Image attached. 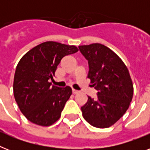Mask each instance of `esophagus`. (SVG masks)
Wrapping results in <instances>:
<instances>
[{"mask_svg":"<svg viewBox=\"0 0 150 150\" xmlns=\"http://www.w3.org/2000/svg\"><path fill=\"white\" fill-rule=\"evenodd\" d=\"M79 93V91H78V90H76V89H72V93L73 94H77Z\"/></svg>","mask_w":150,"mask_h":150,"instance_id":"34e87169","label":"esophagus"}]
</instances>
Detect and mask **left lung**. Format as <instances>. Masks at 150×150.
<instances>
[{"label": "left lung", "mask_w": 150, "mask_h": 150, "mask_svg": "<svg viewBox=\"0 0 150 150\" xmlns=\"http://www.w3.org/2000/svg\"><path fill=\"white\" fill-rule=\"evenodd\" d=\"M79 48L88 61V78L97 90L96 98L88 96L81 107L82 116L93 127L108 128L125 114L132 100L129 71L122 60L106 46L93 43Z\"/></svg>", "instance_id": "obj_1"}]
</instances>
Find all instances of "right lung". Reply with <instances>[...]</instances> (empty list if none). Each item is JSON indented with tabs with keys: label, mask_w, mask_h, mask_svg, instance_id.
<instances>
[{
	"label": "right lung",
	"mask_w": 150,
	"mask_h": 150,
	"mask_svg": "<svg viewBox=\"0 0 150 150\" xmlns=\"http://www.w3.org/2000/svg\"><path fill=\"white\" fill-rule=\"evenodd\" d=\"M75 46L48 41L27 52L18 64L13 90L20 110L29 121L50 126L61 117L72 93L71 87L51 86L57 65L64 56L75 54Z\"/></svg>",
	"instance_id": "right-lung-1"
}]
</instances>
